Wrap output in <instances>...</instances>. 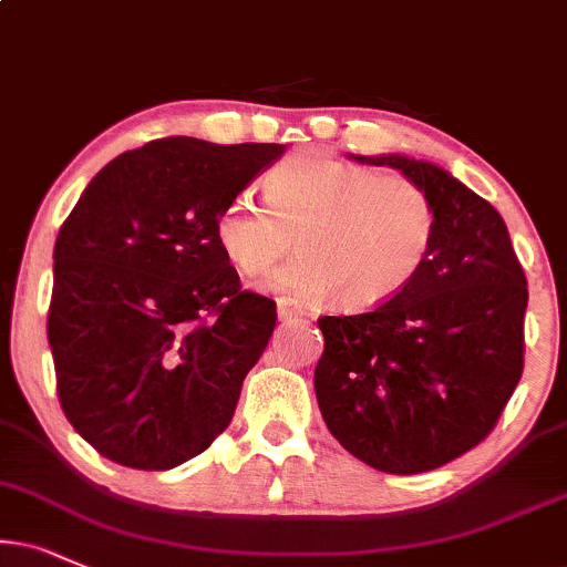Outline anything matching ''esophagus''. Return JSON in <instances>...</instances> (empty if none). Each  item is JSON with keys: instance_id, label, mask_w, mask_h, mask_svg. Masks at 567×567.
I'll return each instance as SVG.
<instances>
[{"instance_id": "obj_1", "label": "esophagus", "mask_w": 567, "mask_h": 567, "mask_svg": "<svg viewBox=\"0 0 567 567\" xmlns=\"http://www.w3.org/2000/svg\"><path fill=\"white\" fill-rule=\"evenodd\" d=\"M278 318L284 320V323H289V320H302V310L295 302H289V299H281L278 302Z\"/></svg>"}]
</instances>
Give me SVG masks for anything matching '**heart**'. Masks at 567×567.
I'll return each mask as SVG.
<instances>
[{"label":"heart","mask_w":567,"mask_h":567,"mask_svg":"<svg viewBox=\"0 0 567 567\" xmlns=\"http://www.w3.org/2000/svg\"><path fill=\"white\" fill-rule=\"evenodd\" d=\"M439 234L436 202L417 181L326 152H299L265 178V202L236 194L215 220V239L241 276L272 272L268 289L297 302L333 299L365 312L415 284Z\"/></svg>","instance_id":"heart-1"}]
</instances>
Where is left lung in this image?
Returning <instances> with one entry per match:
<instances>
[{
	"label": "left lung",
	"instance_id": "1",
	"mask_svg": "<svg viewBox=\"0 0 567 567\" xmlns=\"http://www.w3.org/2000/svg\"><path fill=\"white\" fill-rule=\"evenodd\" d=\"M417 181L439 234L404 295L358 316L318 318L316 394L349 454L394 476L442 467L497 425L523 375L528 284L502 215L442 167L354 157Z\"/></svg>",
	"mask_w": 567,
	"mask_h": 567
}]
</instances>
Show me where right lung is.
<instances>
[{"label":"right lung","instance_id":"1","mask_svg":"<svg viewBox=\"0 0 567 567\" xmlns=\"http://www.w3.org/2000/svg\"><path fill=\"white\" fill-rule=\"evenodd\" d=\"M284 144L157 138L91 178L54 241L60 408L96 452L171 471L228 429L276 302L241 289L215 220Z\"/></svg>","mask_w":567,"mask_h":567}]
</instances>
